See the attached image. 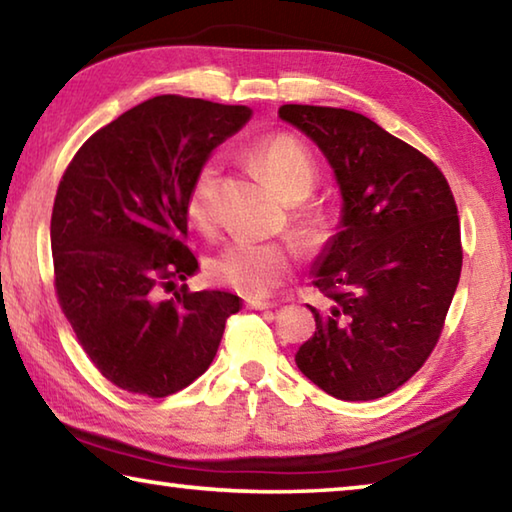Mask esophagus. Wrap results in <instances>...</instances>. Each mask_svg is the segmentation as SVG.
<instances>
[{
  "instance_id": "esophagus-1",
  "label": "esophagus",
  "mask_w": 512,
  "mask_h": 512,
  "mask_svg": "<svg viewBox=\"0 0 512 512\" xmlns=\"http://www.w3.org/2000/svg\"><path fill=\"white\" fill-rule=\"evenodd\" d=\"M246 307L248 309H257V311H266V309H275L277 302L273 300H246Z\"/></svg>"
}]
</instances>
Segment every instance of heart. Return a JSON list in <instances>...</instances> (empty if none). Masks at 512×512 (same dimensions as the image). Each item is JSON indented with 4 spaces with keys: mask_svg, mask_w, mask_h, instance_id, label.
<instances>
[{
    "mask_svg": "<svg viewBox=\"0 0 512 512\" xmlns=\"http://www.w3.org/2000/svg\"><path fill=\"white\" fill-rule=\"evenodd\" d=\"M250 160L264 173L284 201L300 203L318 185V164L296 135L277 131L259 140L250 149ZM216 198V167L205 162L194 173L187 189L185 212L198 230H212ZM291 225L307 246H323L332 237V216L318 203H300L291 212ZM291 246L266 244L255 239H235L223 246L210 262V280L241 293L246 298H266L280 289L291 273Z\"/></svg>",
    "mask_w": 512,
    "mask_h": 512,
    "instance_id": "obj_1",
    "label": "heart"
}]
</instances>
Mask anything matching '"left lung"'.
Segmentation results:
<instances>
[{
	"instance_id": "left-lung-1",
	"label": "left lung",
	"mask_w": 512,
	"mask_h": 512,
	"mask_svg": "<svg viewBox=\"0 0 512 512\" xmlns=\"http://www.w3.org/2000/svg\"><path fill=\"white\" fill-rule=\"evenodd\" d=\"M277 115L320 146L343 194V230L314 280L329 305L309 307L316 332L296 363L332 397L377 400L443 334L463 266L454 194L427 155L359 112L287 103Z\"/></svg>"
}]
</instances>
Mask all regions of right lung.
I'll use <instances>...</instances> for the list:
<instances>
[{
	"label": "right lung",
	"instance_id": "right-lung-1",
	"mask_svg": "<svg viewBox=\"0 0 512 512\" xmlns=\"http://www.w3.org/2000/svg\"><path fill=\"white\" fill-rule=\"evenodd\" d=\"M250 119L246 106L160 94L85 140L51 212L58 305L103 377L167 397L210 368L239 296L189 291L185 198L207 155Z\"/></svg>",
	"mask_w": 512,
	"mask_h": 512
}]
</instances>
